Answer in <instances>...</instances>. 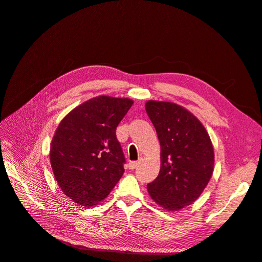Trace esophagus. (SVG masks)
<instances>
[{"label": "esophagus", "mask_w": 262, "mask_h": 262, "mask_svg": "<svg viewBox=\"0 0 262 262\" xmlns=\"http://www.w3.org/2000/svg\"><path fill=\"white\" fill-rule=\"evenodd\" d=\"M138 165H139V162L132 161V162H130V163H129V169H135L136 167H138Z\"/></svg>", "instance_id": "1"}]
</instances>
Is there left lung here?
<instances>
[{"label":"left lung","instance_id":"left-lung-1","mask_svg":"<svg viewBox=\"0 0 262 262\" xmlns=\"http://www.w3.org/2000/svg\"><path fill=\"white\" fill-rule=\"evenodd\" d=\"M145 108L161 146L160 172L147 184L148 193L163 209L181 210L201 196L212 176V142L203 123L181 105L149 100Z\"/></svg>","mask_w":262,"mask_h":262}]
</instances>
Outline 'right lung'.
Masks as SVG:
<instances>
[{"label": "right lung", "mask_w": 262, "mask_h": 262, "mask_svg": "<svg viewBox=\"0 0 262 262\" xmlns=\"http://www.w3.org/2000/svg\"><path fill=\"white\" fill-rule=\"evenodd\" d=\"M128 98L99 96L61 119L50 147L54 177L73 203L94 207L114 189L126 162L116 128L132 106Z\"/></svg>", "instance_id": "obj_1"}]
</instances>
